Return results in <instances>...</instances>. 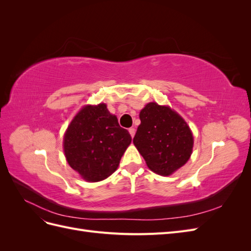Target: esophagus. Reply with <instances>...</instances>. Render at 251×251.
<instances>
[{"label": "esophagus", "instance_id": "1", "mask_svg": "<svg viewBox=\"0 0 251 251\" xmlns=\"http://www.w3.org/2000/svg\"><path fill=\"white\" fill-rule=\"evenodd\" d=\"M128 132H130V134H131V136H132V138L134 137L135 136V133H136V130L134 127H131V128H128Z\"/></svg>", "mask_w": 251, "mask_h": 251}]
</instances>
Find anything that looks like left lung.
<instances>
[{
  "label": "left lung",
  "instance_id": "obj_1",
  "mask_svg": "<svg viewBox=\"0 0 251 251\" xmlns=\"http://www.w3.org/2000/svg\"><path fill=\"white\" fill-rule=\"evenodd\" d=\"M141 124L133 142L149 169L170 176L183 166L192 155L194 137L178 113L166 105L150 102L139 114Z\"/></svg>",
  "mask_w": 251,
  "mask_h": 251
}]
</instances>
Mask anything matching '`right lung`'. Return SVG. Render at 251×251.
I'll list each match as a JSON object with an SVG mask.
<instances>
[{"label":"right lung","mask_w":251,"mask_h":251,"mask_svg":"<svg viewBox=\"0 0 251 251\" xmlns=\"http://www.w3.org/2000/svg\"><path fill=\"white\" fill-rule=\"evenodd\" d=\"M132 141L107 105H86L73 118L64 136L68 163L82 179L101 181L115 172Z\"/></svg>","instance_id":"right-lung-1"}]
</instances>
